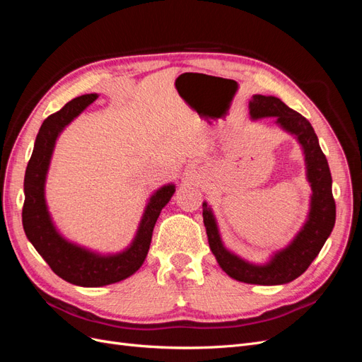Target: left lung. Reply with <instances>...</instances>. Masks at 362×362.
I'll list each match as a JSON object with an SVG mask.
<instances>
[{"label":"left lung","instance_id":"1","mask_svg":"<svg viewBox=\"0 0 362 362\" xmlns=\"http://www.w3.org/2000/svg\"><path fill=\"white\" fill-rule=\"evenodd\" d=\"M249 113L252 120L275 117L284 131L298 139L305 156L306 180L313 190L308 217L291 243L275 252L266 264H252L223 246L214 214L206 202L202 204L204 225L210 249L226 275L246 284L281 286L299 278L310 267L332 233L335 225L332 177L314 128L300 113L291 110L279 98L264 95L252 96Z\"/></svg>","mask_w":362,"mask_h":362}]
</instances>
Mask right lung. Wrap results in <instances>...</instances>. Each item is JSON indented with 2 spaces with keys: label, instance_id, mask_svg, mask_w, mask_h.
Segmentation results:
<instances>
[{
  "label": "right lung",
  "instance_id": "obj_1",
  "mask_svg": "<svg viewBox=\"0 0 362 362\" xmlns=\"http://www.w3.org/2000/svg\"><path fill=\"white\" fill-rule=\"evenodd\" d=\"M96 98V93L75 98L43 120L24 178L23 225L27 238L57 276L80 287L108 286L136 273L148 255L157 218L175 193V184H166L151 196L133 243L117 254H96L69 242L57 231L45 201V181L52 151L62 131Z\"/></svg>",
  "mask_w": 362,
  "mask_h": 362
}]
</instances>
